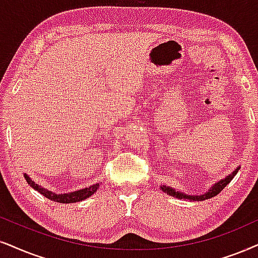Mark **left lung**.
<instances>
[{
  "label": "left lung",
  "instance_id": "obj_1",
  "mask_svg": "<svg viewBox=\"0 0 258 258\" xmlns=\"http://www.w3.org/2000/svg\"><path fill=\"white\" fill-rule=\"evenodd\" d=\"M240 167H237V169H234V170L231 172V174H229L226 176L225 178H221V180H219L218 182H216L212 187L208 189L207 191H205L204 194H185L183 193V191L181 190H177V189L172 188V187H169V185L167 184H161V190L164 191V193H167L169 195H171V197L174 198H177L180 199V200H182V199H185V200H190V201H204V200H207V199H211L213 197H216L217 194H219L223 189L226 187L227 184L230 183L231 181H232V178L234 177V176L237 175L238 170H239Z\"/></svg>",
  "mask_w": 258,
  "mask_h": 258
}]
</instances>
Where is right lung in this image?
<instances>
[{"mask_svg":"<svg viewBox=\"0 0 258 258\" xmlns=\"http://www.w3.org/2000/svg\"><path fill=\"white\" fill-rule=\"evenodd\" d=\"M24 176H25L26 181H27V183L31 185L34 190L39 191V193H40L41 195H44L45 198L50 199V200H52V201L60 202V204H74V202L82 201V200H84V199L89 198L94 193H95L97 189L100 188V184H101V183H95V184L90 185V187L78 189V190L71 191V193L57 194V193H54V191L48 190V189L41 187V185L35 183L34 181L31 180V177H29L27 174H24Z\"/></svg>","mask_w":258,"mask_h":258,"instance_id":"right-lung-1","label":"right lung"}]
</instances>
